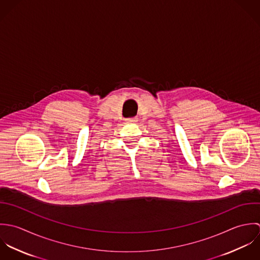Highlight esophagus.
<instances>
[{"instance_id":"34e87169","label":"esophagus","mask_w":260,"mask_h":260,"mask_svg":"<svg viewBox=\"0 0 260 260\" xmlns=\"http://www.w3.org/2000/svg\"><path fill=\"white\" fill-rule=\"evenodd\" d=\"M125 120H126L127 122L135 123V122H137V121H138V117H137V116H135V117H129V118H126Z\"/></svg>"}]
</instances>
